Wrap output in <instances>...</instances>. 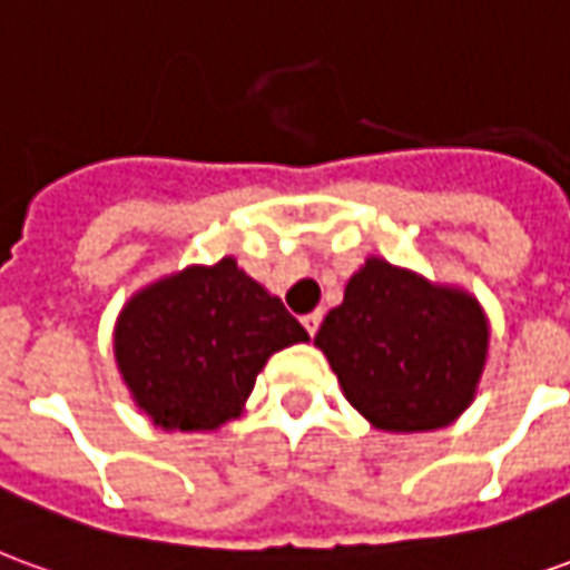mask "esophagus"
Masks as SVG:
<instances>
[{"label":"esophagus","mask_w":570,"mask_h":570,"mask_svg":"<svg viewBox=\"0 0 570 570\" xmlns=\"http://www.w3.org/2000/svg\"><path fill=\"white\" fill-rule=\"evenodd\" d=\"M321 321H323V311H311V314H305V317H302V323H305L308 335H314L317 330H321Z\"/></svg>","instance_id":"34e87169"}]
</instances>
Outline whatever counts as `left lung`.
I'll return each instance as SVG.
<instances>
[{"label": "left lung", "instance_id": "8db88e82", "mask_svg": "<svg viewBox=\"0 0 570 570\" xmlns=\"http://www.w3.org/2000/svg\"><path fill=\"white\" fill-rule=\"evenodd\" d=\"M489 314L464 286L370 256L351 274L342 305L314 345L342 394L375 430L449 428L476 400L489 360Z\"/></svg>", "mask_w": 570, "mask_h": 570}]
</instances>
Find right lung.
<instances>
[{"label": "right lung", "mask_w": 570, "mask_h": 570, "mask_svg": "<svg viewBox=\"0 0 570 570\" xmlns=\"http://www.w3.org/2000/svg\"><path fill=\"white\" fill-rule=\"evenodd\" d=\"M308 342L302 323L235 256L140 286L118 311L112 351L155 428L207 433L240 419L272 354Z\"/></svg>", "instance_id": "right-lung-1"}]
</instances>
